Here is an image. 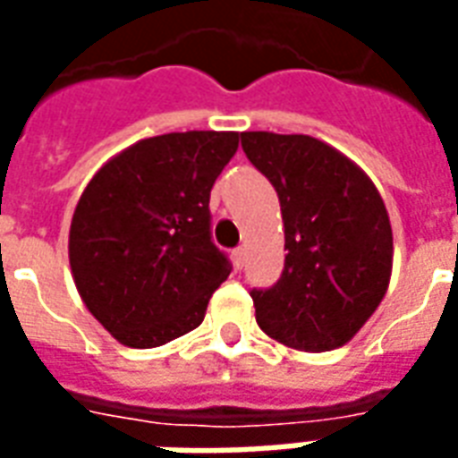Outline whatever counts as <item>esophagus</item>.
<instances>
[{
    "mask_svg": "<svg viewBox=\"0 0 458 458\" xmlns=\"http://www.w3.org/2000/svg\"><path fill=\"white\" fill-rule=\"evenodd\" d=\"M233 259H235V267L242 269V265H245V248L235 250V252H233Z\"/></svg>",
    "mask_w": 458,
    "mask_h": 458,
    "instance_id": "34e87169",
    "label": "esophagus"
}]
</instances>
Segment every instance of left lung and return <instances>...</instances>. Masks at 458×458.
I'll list each match as a JSON object with an SVG mask.
<instances>
[{"label":"left lung","mask_w":458,"mask_h":458,"mask_svg":"<svg viewBox=\"0 0 458 458\" xmlns=\"http://www.w3.org/2000/svg\"><path fill=\"white\" fill-rule=\"evenodd\" d=\"M240 137L277 191L284 223L282 277L265 292L252 289L259 328L307 353L345 345L380 307L393 275V228L380 191L317 137Z\"/></svg>","instance_id":"1"}]
</instances>
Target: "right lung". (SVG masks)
Masks as SVG:
<instances>
[{
  "instance_id": "right-lung-1",
  "label": "right lung",
  "mask_w": 458,
  "mask_h": 458,
  "mask_svg": "<svg viewBox=\"0 0 458 458\" xmlns=\"http://www.w3.org/2000/svg\"><path fill=\"white\" fill-rule=\"evenodd\" d=\"M238 131L140 140L95 171L78 199L68 259L88 311L122 345L157 348L206 317L230 275L210 242V189Z\"/></svg>"
}]
</instances>
